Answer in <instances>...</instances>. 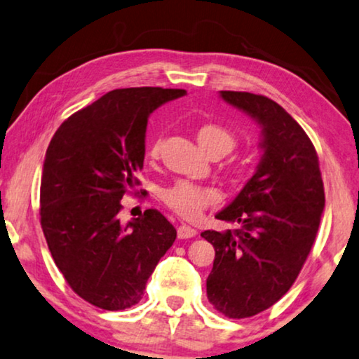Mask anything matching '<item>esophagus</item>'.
<instances>
[{"label":"esophagus","instance_id":"1","mask_svg":"<svg viewBox=\"0 0 359 359\" xmlns=\"http://www.w3.org/2000/svg\"><path fill=\"white\" fill-rule=\"evenodd\" d=\"M197 234V231L194 228L187 224H181L178 228V237L180 239H189V237H194Z\"/></svg>","mask_w":359,"mask_h":359}]
</instances>
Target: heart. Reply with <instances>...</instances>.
Segmentation results:
<instances>
[{
	"mask_svg": "<svg viewBox=\"0 0 359 359\" xmlns=\"http://www.w3.org/2000/svg\"><path fill=\"white\" fill-rule=\"evenodd\" d=\"M197 142L202 151L210 154L213 151H223L224 156L234 147L236 140L223 126L207 123L197 130ZM161 156V141H154L149 147V157L158 158ZM162 201L183 218H197L205 208L219 198V192L215 187L198 186L189 181H176L175 184L165 187L162 191Z\"/></svg>",
	"mask_w": 359,
	"mask_h": 359,
	"instance_id": "obj_1",
	"label": "heart"
}]
</instances>
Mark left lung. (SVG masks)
<instances>
[{
  "instance_id": "8db88e82",
  "label": "left lung",
  "mask_w": 359,
  "mask_h": 359,
  "mask_svg": "<svg viewBox=\"0 0 359 359\" xmlns=\"http://www.w3.org/2000/svg\"><path fill=\"white\" fill-rule=\"evenodd\" d=\"M262 128L257 172L215 217L234 231H203L215 247L207 297L224 316L250 318L273 306L306 262L324 210V184L310 137L273 99L219 91Z\"/></svg>"
}]
</instances>
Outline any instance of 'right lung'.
I'll return each instance as SVG.
<instances>
[{
    "instance_id": "obj_1",
    "label": "right lung",
    "mask_w": 359,
    "mask_h": 359,
    "mask_svg": "<svg viewBox=\"0 0 359 359\" xmlns=\"http://www.w3.org/2000/svg\"><path fill=\"white\" fill-rule=\"evenodd\" d=\"M184 95L152 86L109 91L70 115L48 146L40 187L43 233L72 290L102 310L136 305L176 239L173 224L156 208L123 226L120 201L140 184L149 115Z\"/></svg>"
}]
</instances>
